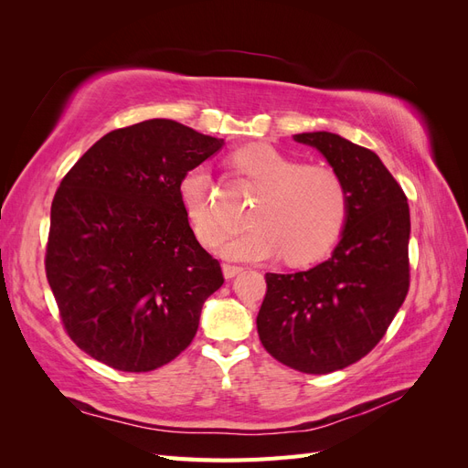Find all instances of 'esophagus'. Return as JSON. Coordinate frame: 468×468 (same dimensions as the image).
<instances>
[{"mask_svg":"<svg viewBox=\"0 0 468 468\" xmlns=\"http://www.w3.org/2000/svg\"><path fill=\"white\" fill-rule=\"evenodd\" d=\"M222 273H224L226 279H232V277H236L238 273H242V267H239V265H232V263H224V265H222Z\"/></svg>","mask_w":468,"mask_h":468,"instance_id":"obj_1","label":"esophagus"}]
</instances>
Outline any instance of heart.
<instances>
[{
	"instance_id": "b5f03b06",
	"label": "heart",
	"mask_w": 468,
	"mask_h": 468,
	"mask_svg": "<svg viewBox=\"0 0 468 468\" xmlns=\"http://www.w3.org/2000/svg\"><path fill=\"white\" fill-rule=\"evenodd\" d=\"M236 164L265 191L253 208L251 229L218 246L222 258L260 261L285 253L289 263H308L335 244L347 220V191L334 169L303 165L269 144L239 150ZM210 191V176L201 165L179 181L181 207L205 244L224 234Z\"/></svg>"
}]
</instances>
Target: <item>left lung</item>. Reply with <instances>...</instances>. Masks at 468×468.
<instances>
[{
  "label": "left lung",
  "instance_id": "1",
  "mask_svg": "<svg viewBox=\"0 0 468 468\" xmlns=\"http://www.w3.org/2000/svg\"><path fill=\"white\" fill-rule=\"evenodd\" d=\"M316 148L347 191V220L332 258L299 273H265L258 334L267 353L308 375L357 363L387 334L410 287V208L369 148L334 133L294 134Z\"/></svg>",
  "mask_w": 468,
  "mask_h": 468
}]
</instances>
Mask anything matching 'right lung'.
<instances>
[{"label": "right lung", "mask_w": 468, "mask_h": 468, "mask_svg": "<svg viewBox=\"0 0 468 468\" xmlns=\"http://www.w3.org/2000/svg\"><path fill=\"white\" fill-rule=\"evenodd\" d=\"M222 138L150 119L111 131L64 176L50 208L47 279L72 342L112 369L176 359L224 282L197 242L179 181Z\"/></svg>", "instance_id": "add662e5"}]
</instances>
